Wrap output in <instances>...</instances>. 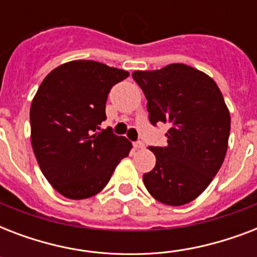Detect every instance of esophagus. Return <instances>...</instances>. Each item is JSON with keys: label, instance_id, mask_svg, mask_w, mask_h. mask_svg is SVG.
Returning a JSON list of instances; mask_svg holds the SVG:
<instances>
[{"label": "esophagus", "instance_id": "obj_1", "mask_svg": "<svg viewBox=\"0 0 257 257\" xmlns=\"http://www.w3.org/2000/svg\"><path fill=\"white\" fill-rule=\"evenodd\" d=\"M145 145L144 143H141V141H136V143H133V148L135 149H143Z\"/></svg>", "mask_w": 257, "mask_h": 257}]
</instances>
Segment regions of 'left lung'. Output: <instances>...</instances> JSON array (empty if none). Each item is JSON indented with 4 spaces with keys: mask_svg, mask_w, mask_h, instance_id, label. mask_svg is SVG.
I'll return each instance as SVG.
<instances>
[{
    "mask_svg": "<svg viewBox=\"0 0 257 257\" xmlns=\"http://www.w3.org/2000/svg\"><path fill=\"white\" fill-rule=\"evenodd\" d=\"M153 125L168 124L167 147H149L156 165L143 176L163 204L179 207L199 197L223 164L231 116L219 86L208 74L184 64L136 70Z\"/></svg>",
    "mask_w": 257,
    "mask_h": 257,
    "instance_id": "obj_1",
    "label": "left lung"
}]
</instances>
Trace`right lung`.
Returning a JSON list of instances; mask_svg holds the SVG:
<instances>
[{
    "label": "right lung",
    "mask_w": 257,
    "mask_h": 257,
    "mask_svg": "<svg viewBox=\"0 0 257 257\" xmlns=\"http://www.w3.org/2000/svg\"><path fill=\"white\" fill-rule=\"evenodd\" d=\"M126 70L74 60L57 66L30 105V140L40 169L62 196L82 200L105 188L132 143L101 131L105 104Z\"/></svg>",
    "instance_id": "1"
}]
</instances>
